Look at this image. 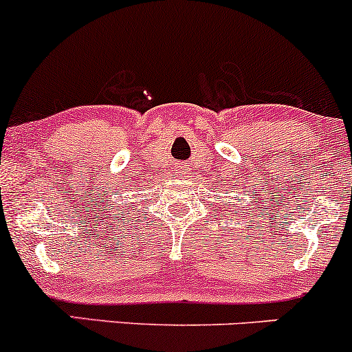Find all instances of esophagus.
I'll list each match as a JSON object with an SVG mask.
<instances>
[{
  "label": "esophagus",
  "mask_w": 352,
  "mask_h": 352,
  "mask_svg": "<svg viewBox=\"0 0 352 352\" xmlns=\"http://www.w3.org/2000/svg\"><path fill=\"white\" fill-rule=\"evenodd\" d=\"M176 171H177V175H181V176H186L188 173H190V169L186 168V166H183V164H179L176 168Z\"/></svg>",
  "instance_id": "1"
}]
</instances>
